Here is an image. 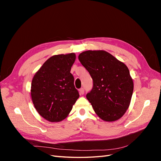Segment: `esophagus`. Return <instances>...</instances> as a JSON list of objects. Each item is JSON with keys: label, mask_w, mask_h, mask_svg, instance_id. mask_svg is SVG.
Here are the masks:
<instances>
[{"label": "esophagus", "mask_w": 161, "mask_h": 161, "mask_svg": "<svg viewBox=\"0 0 161 161\" xmlns=\"http://www.w3.org/2000/svg\"><path fill=\"white\" fill-rule=\"evenodd\" d=\"M84 92H85V91H84V89L83 88H81V89H80V90H79V94L80 95H84Z\"/></svg>", "instance_id": "obj_1"}]
</instances>
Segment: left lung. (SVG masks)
Masks as SVG:
<instances>
[{"label": "left lung", "mask_w": 161, "mask_h": 161, "mask_svg": "<svg viewBox=\"0 0 161 161\" xmlns=\"http://www.w3.org/2000/svg\"><path fill=\"white\" fill-rule=\"evenodd\" d=\"M79 60L93 80L86 99L95 114L108 122L120 119L129 108L134 90L127 66L104 50L83 52Z\"/></svg>", "instance_id": "left-lung-1"}]
</instances>
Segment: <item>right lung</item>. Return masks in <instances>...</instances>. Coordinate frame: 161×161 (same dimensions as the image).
Returning <instances> with one entry per match:
<instances>
[{
  "mask_svg": "<svg viewBox=\"0 0 161 161\" xmlns=\"http://www.w3.org/2000/svg\"><path fill=\"white\" fill-rule=\"evenodd\" d=\"M75 60V53L52 56L33 76L31 86L33 105L50 122L64 119L79 97L70 73Z\"/></svg>",
  "mask_w": 161,
  "mask_h": 161,
  "instance_id": "right-lung-1",
  "label": "right lung"
}]
</instances>
